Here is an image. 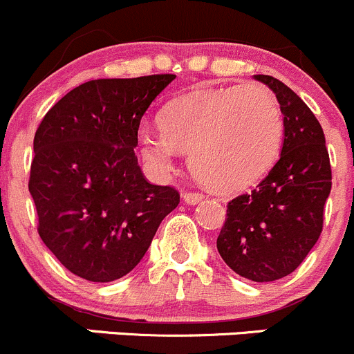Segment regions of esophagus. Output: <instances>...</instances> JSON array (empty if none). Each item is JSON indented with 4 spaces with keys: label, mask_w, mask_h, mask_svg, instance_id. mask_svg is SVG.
Returning <instances> with one entry per match:
<instances>
[{
    "label": "esophagus",
    "mask_w": 354,
    "mask_h": 354,
    "mask_svg": "<svg viewBox=\"0 0 354 354\" xmlns=\"http://www.w3.org/2000/svg\"><path fill=\"white\" fill-rule=\"evenodd\" d=\"M182 198H184V201L187 203V204H198V203H201L203 199H204V196L201 194V192H184V196H182Z\"/></svg>",
    "instance_id": "1"
}]
</instances>
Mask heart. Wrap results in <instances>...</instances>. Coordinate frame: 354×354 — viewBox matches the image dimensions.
<instances>
[{
    "mask_svg": "<svg viewBox=\"0 0 354 354\" xmlns=\"http://www.w3.org/2000/svg\"><path fill=\"white\" fill-rule=\"evenodd\" d=\"M283 115L261 85L194 90L162 115V133L141 127L138 148L148 167L167 176L176 155H189L199 180L221 192L247 189L268 172L283 140Z\"/></svg>",
    "mask_w": 354,
    "mask_h": 354,
    "instance_id": "b5f03b06",
    "label": "heart"
}]
</instances>
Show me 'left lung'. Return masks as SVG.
Here are the masks:
<instances>
[{
	"label": "left lung",
	"instance_id": "1",
	"mask_svg": "<svg viewBox=\"0 0 354 354\" xmlns=\"http://www.w3.org/2000/svg\"><path fill=\"white\" fill-rule=\"evenodd\" d=\"M254 78L278 98L285 141L266 178L227 204L216 247L236 274L268 283L291 274L319 240L333 174L322 126L307 104L272 76Z\"/></svg>",
	"mask_w": 354,
	"mask_h": 354
}]
</instances>
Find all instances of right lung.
I'll use <instances>...</instances> for the list:
<instances>
[{
    "label": "right lung",
    "mask_w": 354,
    "mask_h": 354,
    "mask_svg": "<svg viewBox=\"0 0 354 354\" xmlns=\"http://www.w3.org/2000/svg\"><path fill=\"white\" fill-rule=\"evenodd\" d=\"M176 75L92 80L50 107L34 138L28 191L39 235L73 274L109 283L133 271L180 194L138 165V129Z\"/></svg>",
    "instance_id": "right-lung-1"
}]
</instances>
